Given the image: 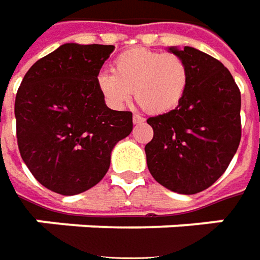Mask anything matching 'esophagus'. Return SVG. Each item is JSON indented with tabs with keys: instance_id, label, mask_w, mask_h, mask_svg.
<instances>
[{
	"instance_id": "esophagus-1",
	"label": "esophagus",
	"mask_w": 260,
	"mask_h": 260,
	"mask_svg": "<svg viewBox=\"0 0 260 260\" xmlns=\"http://www.w3.org/2000/svg\"><path fill=\"white\" fill-rule=\"evenodd\" d=\"M133 123L134 124H142V123H144V118H143L142 116H139V114H134Z\"/></svg>"
}]
</instances>
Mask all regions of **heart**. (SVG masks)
<instances>
[{
	"mask_svg": "<svg viewBox=\"0 0 260 260\" xmlns=\"http://www.w3.org/2000/svg\"><path fill=\"white\" fill-rule=\"evenodd\" d=\"M111 73L102 71L95 87L107 106L121 109L132 93L150 114H166L182 103L189 85V67L180 55L147 48H130L118 54Z\"/></svg>",
	"mask_w": 260,
	"mask_h": 260,
	"instance_id": "b5f03b06",
	"label": "heart"
}]
</instances>
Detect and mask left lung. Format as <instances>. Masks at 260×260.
I'll return each instance as SVG.
<instances>
[{"label":"left lung","instance_id":"left-lung-1","mask_svg":"<svg viewBox=\"0 0 260 260\" xmlns=\"http://www.w3.org/2000/svg\"><path fill=\"white\" fill-rule=\"evenodd\" d=\"M189 67V85L173 111L150 117L153 139L146 144L147 167L169 190L194 194L223 175L242 136L240 91L231 71L193 47L177 50Z\"/></svg>","mask_w":260,"mask_h":260}]
</instances>
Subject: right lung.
Listing matches in <instances>:
<instances>
[{
	"label": "right lung",
	"instance_id": "1",
	"mask_svg": "<svg viewBox=\"0 0 260 260\" xmlns=\"http://www.w3.org/2000/svg\"><path fill=\"white\" fill-rule=\"evenodd\" d=\"M114 45L67 43L34 62L15 97L17 143L29 172L73 196L106 176L113 147L133 130L130 111L109 109L95 77Z\"/></svg>",
	"mask_w": 260,
	"mask_h": 260
}]
</instances>
